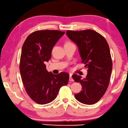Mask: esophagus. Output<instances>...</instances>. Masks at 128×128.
<instances>
[{
  "mask_svg": "<svg viewBox=\"0 0 128 128\" xmlns=\"http://www.w3.org/2000/svg\"><path fill=\"white\" fill-rule=\"evenodd\" d=\"M69 80H70V81H72V82L74 81V80H73L72 77V75H71V74H70V78H69Z\"/></svg>",
  "mask_w": 128,
  "mask_h": 128,
  "instance_id": "1",
  "label": "esophagus"
}]
</instances>
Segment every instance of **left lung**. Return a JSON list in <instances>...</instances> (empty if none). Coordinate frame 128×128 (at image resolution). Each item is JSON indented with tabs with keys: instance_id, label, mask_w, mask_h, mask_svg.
Listing matches in <instances>:
<instances>
[{
	"instance_id": "8db88e82",
	"label": "left lung",
	"mask_w": 128,
	"mask_h": 128,
	"mask_svg": "<svg viewBox=\"0 0 128 128\" xmlns=\"http://www.w3.org/2000/svg\"><path fill=\"white\" fill-rule=\"evenodd\" d=\"M66 35L78 48L82 62L88 68L86 78L76 74L72 78L80 82L82 90L75 98L83 104L91 105L100 100L108 86L112 63L109 46L105 38L93 30H67Z\"/></svg>"
}]
</instances>
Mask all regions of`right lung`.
Listing matches in <instances>:
<instances>
[{"label": "right lung", "instance_id": "add662e5", "mask_svg": "<svg viewBox=\"0 0 128 128\" xmlns=\"http://www.w3.org/2000/svg\"><path fill=\"white\" fill-rule=\"evenodd\" d=\"M65 34L57 30H37L23 44L20 64L22 81L29 96L37 103L46 104L56 98L59 90L68 84L70 75H57L46 70L54 46Z\"/></svg>", "mask_w": 128, "mask_h": 128}]
</instances>
